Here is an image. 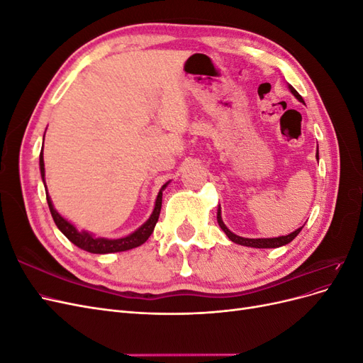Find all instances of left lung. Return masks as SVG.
<instances>
[{"label": "left lung", "mask_w": 363, "mask_h": 363, "mask_svg": "<svg viewBox=\"0 0 363 363\" xmlns=\"http://www.w3.org/2000/svg\"><path fill=\"white\" fill-rule=\"evenodd\" d=\"M289 91L294 94V96L296 98V100H300L301 103H304L303 101V98H301V95L296 92L294 87L289 84ZM316 159H320L318 157V152H316ZM218 224H219V227L223 228V232L228 236V239L232 240V242H235V244H239V245H245V247H252V248H279V247H281V245H286V244H289L291 240H294L295 238H296V235H298L300 232H301V228L303 227H300V228H296L295 232H292V233H289V235H286V236H279V238H265V239H250V238H242V236H238V235H235V233H232L230 232V230L225 227V224L223 223V218H221V207L218 208Z\"/></svg>", "instance_id": "8db88e82"}]
</instances>
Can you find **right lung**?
I'll use <instances>...</instances> for the list:
<instances>
[{
  "instance_id": "obj_1",
  "label": "right lung",
  "mask_w": 363,
  "mask_h": 363,
  "mask_svg": "<svg viewBox=\"0 0 363 363\" xmlns=\"http://www.w3.org/2000/svg\"><path fill=\"white\" fill-rule=\"evenodd\" d=\"M39 167H40V175L42 180L45 183V164H43V147H42V152L39 156ZM168 184V183H167ZM167 184L162 186V189L159 191V195L156 199V206L155 211H152L151 216L148 218V221L145 224H142L136 232H133L131 235L125 236V238H119V239H107V238H95L91 233L87 232H79L71 223H68L56 208L52 206V201L50 199V195H47V201H48V207L51 216L54 219V223L59 227L60 232L67 236L74 245H77L79 248L87 251V252H94V255H107V252H118V251H127L131 248H136L139 245H142L145 240L151 236L152 230L156 227V223L160 215V208H162V191L167 188ZM47 188V184H45ZM45 192H48L45 189Z\"/></svg>"
}]
</instances>
